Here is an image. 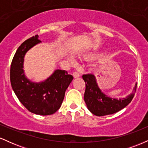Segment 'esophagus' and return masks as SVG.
I'll use <instances>...</instances> for the list:
<instances>
[{
    "instance_id": "1",
    "label": "esophagus",
    "mask_w": 148,
    "mask_h": 148,
    "mask_svg": "<svg viewBox=\"0 0 148 148\" xmlns=\"http://www.w3.org/2000/svg\"><path fill=\"white\" fill-rule=\"evenodd\" d=\"M72 75L74 76V78H78L80 76V74L78 72H73Z\"/></svg>"
}]
</instances>
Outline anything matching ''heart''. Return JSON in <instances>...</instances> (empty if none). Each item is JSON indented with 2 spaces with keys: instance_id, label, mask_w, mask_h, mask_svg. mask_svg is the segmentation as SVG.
Wrapping results in <instances>:
<instances>
[{
  "instance_id": "b5f03b06",
  "label": "heart",
  "mask_w": 148,
  "mask_h": 148,
  "mask_svg": "<svg viewBox=\"0 0 148 148\" xmlns=\"http://www.w3.org/2000/svg\"><path fill=\"white\" fill-rule=\"evenodd\" d=\"M94 57H95L94 56H88L86 58H87L88 59H92V58H93Z\"/></svg>"
}]
</instances>
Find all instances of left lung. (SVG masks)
Instances as JSON below:
<instances>
[{
  "mask_svg": "<svg viewBox=\"0 0 148 148\" xmlns=\"http://www.w3.org/2000/svg\"><path fill=\"white\" fill-rule=\"evenodd\" d=\"M82 77L86 83L84 101L88 110L97 116L113 114L122 110L132 101L136 90L137 84L130 95L123 99H115L109 97L101 92L93 74H84Z\"/></svg>",
  "mask_w": 148,
  "mask_h": 148,
  "instance_id": "obj_1",
  "label": "left lung"
}]
</instances>
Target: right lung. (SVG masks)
<instances>
[{
  "label": "right lung",
  "instance_id": "add662e5",
  "mask_svg": "<svg viewBox=\"0 0 148 148\" xmlns=\"http://www.w3.org/2000/svg\"><path fill=\"white\" fill-rule=\"evenodd\" d=\"M38 37L36 35L28 39L16 50L10 67V82L20 102L28 111L37 115H48L60 108L66 90L74 77L61 69H56L40 83L32 82L25 77L23 69L25 54L41 42Z\"/></svg>",
  "mask_w": 148,
  "mask_h": 148
}]
</instances>
